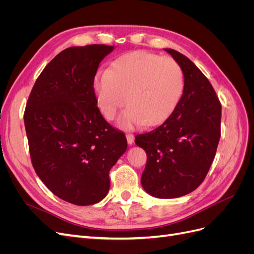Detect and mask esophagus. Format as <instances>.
Masks as SVG:
<instances>
[{"label": "esophagus", "instance_id": "obj_1", "mask_svg": "<svg viewBox=\"0 0 254 254\" xmlns=\"http://www.w3.org/2000/svg\"><path fill=\"white\" fill-rule=\"evenodd\" d=\"M126 137H127L128 144H129V145H132L133 142H134V136H133V134L128 133V134H126Z\"/></svg>", "mask_w": 254, "mask_h": 254}]
</instances>
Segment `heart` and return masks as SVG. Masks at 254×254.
Returning a JSON list of instances; mask_svg holds the SVG:
<instances>
[{
    "label": "heart",
    "mask_w": 254,
    "mask_h": 254,
    "mask_svg": "<svg viewBox=\"0 0 254 254\" xmlns=\"http://www.w3.org/2000/svg\"><path fill=\"white\" fill-rule=\"evenodd\" d=\"M184 87L183 70L175 59L146 51L121 55L93 81L97 107L107 120L127 102L117 121L123 129L165 121L180 103Z\"/></svg>",
    "instance_id": "obj_1"
}]
</instances>
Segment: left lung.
Wrapping results in <instances>:
<instances>
[{
    "label": "left lung",
    "mask_w": 254,
    "mask_h": 254,
    "mask_svg": "<svg viewBox=\"0 0 254 254\" xmlns=\"http://www.w3.org/2000/svg\"><path fill=\"white\" fill-rule=\"evenodd\" d=\"M164 51L182 67L183 95L167 120L137 134L135 144L147 155L143 189L152 197L171 199L190 194L204 180L220 139L221 105L194 63L175 50Z\"/></svg>",
    "instance_id": "8db88e82"
}]
</instances>
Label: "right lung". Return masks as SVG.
Listing matches in <instances>:
<instances>
[{
  "label": "right lung",
  "mask_w": 254,
  "mask_h": 254,
  "mask_svg": "<svg viewBox=\"0 0 254 254\" xmlns=\"http://www.w3.org/2000/svg\"><path fill=\"white\" fill-rule=\"evenodd\" d=\"M105 44L72 47L43 68L24 113L30 159L38 177L64 201L91 205L107 196L109 172L127 149L125 134L97 108L93 81Z\"/></svg>",
  "instance_id": "add662e5"
}]
</instances>
